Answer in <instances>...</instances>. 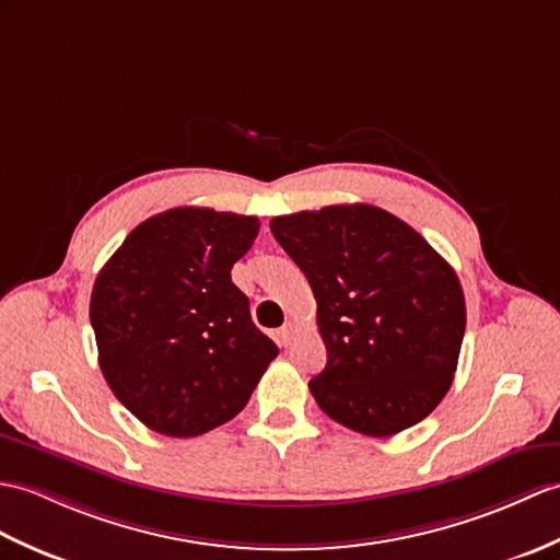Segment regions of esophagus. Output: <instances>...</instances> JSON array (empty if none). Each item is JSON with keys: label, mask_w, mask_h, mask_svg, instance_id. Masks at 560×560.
I'll return each mask as SVG.
<instances>
[{"label": "esophagus", "mask_w": 560, "mask_h": 560, "mask_svg": "<svg viewBox=\"0 0 560 560\" xmlns=\"http://www.w3.org/2000/svg\"><path fill=\"white\" fill-rule=\"evenodd\" d=\"M293 336H295L293 324H283V327L279 329V343H281L283 348H289L291 341H293Z\"/></svg>", "instance_id": "obj_1"}]
</instances>
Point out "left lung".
<instances>
[{"label":"left lung","mask_w":560,"mask_h":560,"mask_svg":"<svg viewBox=\"0 0 560 560\" xmlns=\"http://www.w3.org/2000/svg\"><path fill=\"white\" fill-rule=\"evenodd\" d=\"M317 301L327 365L310 394L331 420L392 436L451 388L465 334L456 271L406 221L372 205H331L269 221Z\"/></svg>","instance_id":"8db88e82"}]
</instances>
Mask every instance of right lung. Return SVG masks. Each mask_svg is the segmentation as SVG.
<instances>
[{
    "mask_svg": "<svg viewBox=\"0 0 560 560\" xmlns=\"http://www.w3.org/2000/svg\"><path fill=\"white\" fill-rule=\"evenodd\" d=\"M257 231V217L176 207L138 224L100 269V370L154 432L188 439L236 418L279 355L231 281Z\"/></svg>",
    "mask_w": 560,
    "mask_h": 560,
    "instance_id": "1",
    "label": "right lung"
}]
</instances>
